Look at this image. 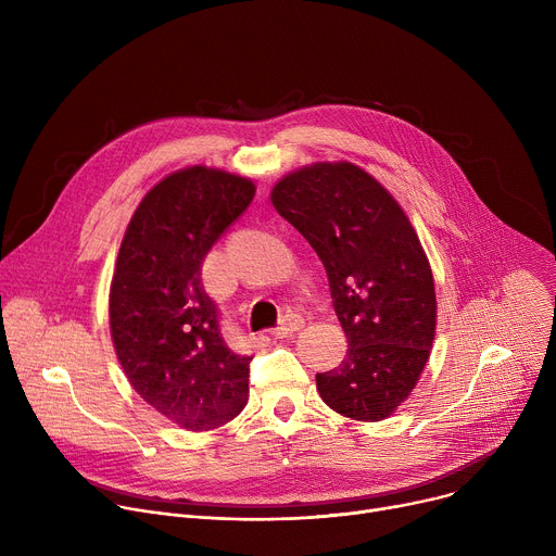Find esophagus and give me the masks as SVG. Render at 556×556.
Instances as JSON below:
<instances>
[{
  "mask_svg": "<svg viewBox=\"0 0 556 556\" xmlns=\"http://www.w3.org/2000/svg\"><path fill=\"white\" fill-rule=\"evenodd\" d=\"M303 326H305V319H303V316H301V314H296V312H290V314H286L283 319L279 321V326L273 330V337L283 339V337H288V334L299 332Z\"/></svg>",
  "mask_w": 556,
  "mask_h": 556,
  "instance_id": "obj_1",
  "label": "esophagus"
}]
</instances>
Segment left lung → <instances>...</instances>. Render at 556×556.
Wrapping results in <instances>:
<instances>
[{
    "label": "left lung",
    "instance_id": "obj_1",
    "mask_svg": "<svg viewBox=\"0 0 556 556\" xmlns=\"http://www.w3.org/2000/svg\"><path fill=\"white\" fill-rule=\"evenodd\" d=\"M273 204L324 262L350 343L337 369L316 374V389L345 418H387L414 389L435 337L433 275L412 222L352 163L286 176Z\"/></svg>",
    "mask_w": 556,
    "mask_h": 556
}]
</instances>
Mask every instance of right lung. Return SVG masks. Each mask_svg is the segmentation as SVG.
Wrapping results in <instances>:
<instances>
[{"mask_svg":"<svg viewBox=\"0 0 556 556\" xmlns=\"http://www.w3.org/2000/svg\"><path fill=\"white\" fill-rule=\"evenodd\" d=\"M255 198L247 178L189 167L136 208L116 260L110 326L140 399L189 431L226 425L247 407L253 356L222 334L202 262Z\"/></svg>","mask_w":556,"mask_h":556,"instance_id":"obj_1","label":"right lung"}]
</instances>
